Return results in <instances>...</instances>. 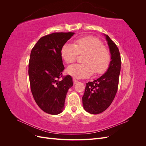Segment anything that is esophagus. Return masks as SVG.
I'll list each match as a JSON object with an SVG mask.
<instances>
[{
  "label": "esophagus",
  "mask_w": 146,
  "mask_h": 146,
  "mask_svg": "<svg viewBox=\"0 0 146 146\" xmlns=\"http://www.w3.org/2000/svg\"><path fill=\"white\" fill-rule=\"evenodd\" d=\"M73 82H74V85H75V84H76L77 83V79L76 78H73Z\"/></svg>",
  "instance_id": "34e87169"
}]
</instances>
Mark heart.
<instances>
[{
  "instance_id": "heart-1",
  "label": "heart",
  "mask_w": 146,
  "mask_h": 146,
  "mask_svg": "<svg viewBox=\"0 0 146 146\" xmlns=\"http://www.w3.org/2000/svg\"><path fill=\"white\" fill-rule=\"evenodd\" d=\"M78 54L84 55L83 63L71 65L66 70L69 75L76 78L103 73L110 61L108 50L100 40L92 36L79 38L75 40L74 45L67 43L61 48V56L67 64L75 62Z\"/></svg>"
}]
</instances>
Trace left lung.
<instances>
[{
    "instance_id": "1",
    "label": "left lung",
    "mask_w": 146,
    "mask_h": 146,
    "mask_svg": "<svg viewBox=\"0 0 146 146\" xmlns=\"http://www.w3.org/2000/svg\"><path fill=\"white\" fill-rule=\"evenodd\" d=\"M104 36L109 47L111 61L102 76L86 83L82 98L84 109L93 114L102 113L112 103L117 91L121 72V60L118 48L107 35L104 34Z\"/></svg>"
}]
</instances>
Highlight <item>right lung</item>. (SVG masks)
<instances>
[{
	"label": "right lung",
	"instance_id": "obj_1",
	"mask_svg": "<svg viewBox=\"0 0 146 146\" xmlns=\"http://www.w3.org/2000/svg\"><path fill=\"white\" fill-rule=\"evenodd\" d=\"M73 32L53 33L39 39L31 51L29 76L33 98L42 111L58 114L64 108L68 90L73 86L71 76L62 80L64 69L61 50Z\"/></svg>",
	"mask_w": 146,
	"mask_h": 146
}]
</instances>
